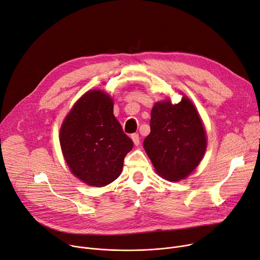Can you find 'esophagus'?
Instances as JSON below:
<instances>
[{
	"mask_svg": "<svg viewBox=\"0 0 260 260\" xmlns=\"http://www.w3.org/2000/svg\"><path fill=\"white\" fill-rule=\"evenodd\" d=\"M131 139H132L134 145L137 146V145L140 144V135H139V133H133V134L131 135Z\"/></svg>",
	"mask_w": 260,
	"mask_h": 260,
	"instance_id": "34e87169",
	"label": "esophagus"
}]
</instances>
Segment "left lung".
Returning a JSON list of instances; mask_svg holds the SVG:
<instances>
[{"mask_svg":"<svg viewBox=\"0 0 260 260\" xmlns=\"http://www.w3.org/2000/svg\"><path fill=\"white\" fill-rule=\"evenodd\" d=\"M150 130L144 148L165 179L185 178L201 162L207 147L206 132L187 98L176 105L170 101L156 103L151 111Z\"/></svg>","mask_w":260,"mask_h":260,"instance_id":"8db88e82","label":"left lung"}]
</instances>
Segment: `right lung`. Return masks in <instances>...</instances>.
<instances>
[{"label":"right lung","instance_id":"add662e5","mask_svg":"<svg viewBox=\"0 0 260 260\" xmlns=\"http://www.w3.org/2000/svg\"><path fill=\"white\" fill-rule=\"evenodd\" d=\"M59 142L71 172L94 187L107 186L119 176L133 147L113 115L112 100L99 90L76 102L60 128Z\"/></svg>","mask_w":260,"mask_h":260}]
</instances>
